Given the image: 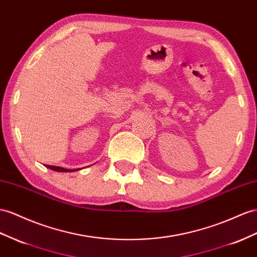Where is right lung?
Wrapping results in <instances>:
<instances>
[{"mask_svg":"<svg viewBox=\"0 0 257 257\" xmlns=\"http://www.w3.org/2000/svg\"><path fill=\"white\" fill-rule=\"evenodd\" d=\"M45 167H48L52 170H55V172H62V173H68V172H75V170H78V169H74V170H70V169H66V168H63V167H58V166H52V165H45Z\"/></svg>","mask_w":257,"mask_h":257,"instance_id":"obj_1","label":"right lung"}]
</instances>
